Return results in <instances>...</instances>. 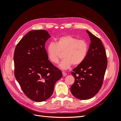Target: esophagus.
<instances>
[{
    "label": "esophagus",
    "mask_w": 121,
    "mask_h": 121,
    "mask_svg": "<svg viewBox=\"0 0 121 121\" xmlns=\"http://www.w3.org/2000/svg\"><path fill=\"white\" fill-rule=\"evenodd\" d=\"M62 74H63V76H67V73H65V72H62Z\"/></svg>",
    "instance_id": "34e87169"
}]
</instances>
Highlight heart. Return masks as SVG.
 <instances>
[{"label": "heart", "instance_id": "b5f03b06", "mask_svg": "<svg viewBox=\"0 0 121 121\" xmlns=\"http://www.w3.org/2000/svg\"><path fill=\"white\" fill-rule=\"evenodd\" d=\"M89 46L84 40L71 35L61 36L57 39L56 43H49L46 47L47 57L54 64L59 62L61 54L63 53L64 60L59 65L63 70L68 69L72 65H78L82 64L87 56Z\"/></svg>", "mask_w": 121, "mask_h": 121}]
</instances>
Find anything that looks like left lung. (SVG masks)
I'll return each mask as SVG.
<instances>
[{
    "mask_svg": "<svg viewBox=\"0 0 121 121\" xmlns=\"http://www.w3.org/2000/svg\"><path fill=\"white\" fill-rule=\"evenodd\" d=\"M90 39L87 56L83 63L73 69L75 82L71 91L75 97L86 100L95 95L101 88L107 68L108 60L100 39L86 30Z\"/></svg>",
    "mask_w": 121,
    "mask_h": 121,
    "instance_id": "1",
    "label": "left lung"
}]
</instances>
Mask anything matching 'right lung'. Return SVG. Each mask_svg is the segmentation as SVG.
Wrapping results in <instances>:
<instances>
[{
	"label": "right lung",
	"mask_w": 121,
	"mask_h": 121,
	"mask_svg": "<svg viewBox=\"0 0 121 121\" xmlns=\"http://www.w3.org/2000/svg\"><path fill=\"white\" fill-rule=\"evenodd\" d=\"M50 37L45 30L30 31L14 50V76L26 95L35 101L48 99L55 83L63 77L47 57L45 43Z\"/></svg>",
	"instance_id": "right-lung-1"
}]
</instances>
